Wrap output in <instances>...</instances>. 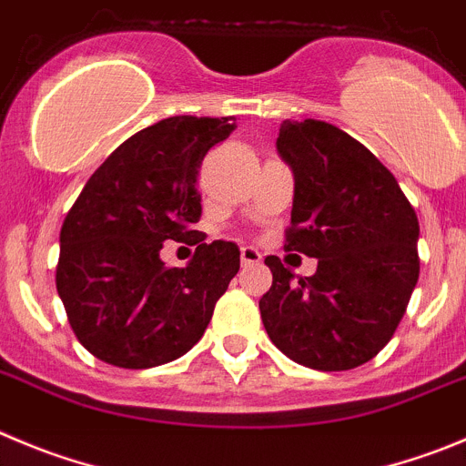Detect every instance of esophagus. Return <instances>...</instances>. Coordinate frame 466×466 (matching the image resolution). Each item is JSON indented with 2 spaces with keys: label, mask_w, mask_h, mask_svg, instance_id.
Listing matches in <instances>:
<instances>
[{
  "label": "esophagus",
  "mask_w": 466,
  "mask_h": 466,
  "mask_svg": "<svg viewBox=\"0 0 466 466\" xmlns=\"http://www.w3.org/2000/svg\"><path fill=\"white\" fill-rule=\"evenodd\" d=\"M262 262V255H259L258 248L253 246H243L241 248V264L243 267H250V264H259Z\"/></svg>",
  "instance_id": "34e87169"
}]
</instances>
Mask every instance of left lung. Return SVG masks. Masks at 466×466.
I'll return each instance as SVG.
<instances>
[{"label":"left lung","instance_id":"1","mask_svg":"<svg viewBox=\"0 0 466 466\" xmlns=\"http://www.w3.org/2000/svg\"><path fill=\"white\" fill-rule=\"evenodd\" d=\"M278 154L294 172L285 250L317 259L294 278L264 259L273 285L259 299L273 345L321 372L351 370L384 350L419 280V218L393 174L326 121H282Z\"/></svg>","mask_w":466,"mask_h":466}]
</instances>
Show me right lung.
<instances>
[{
	"mask_svg": "<svg viewBox=\"0 0 466 466\" xmlns=\"http://www.w3.org/2000/svg\"><path fill=\"white\" fill-rule=\"evenodd\" d=\"M232 130V116L188 115L142 128L91 174L66 213L56 292L96 359L145 370L184 356L207 331L241 253L190 229L202 216L195 186L207 151ZM169 238L198 246L184 269L159 259Z\"/></svg>",
	"mask_w": 466,
	"mask_h": 466,
	"instance_id": "add662e5",
	"label": "right lung"
}]
</instances>
